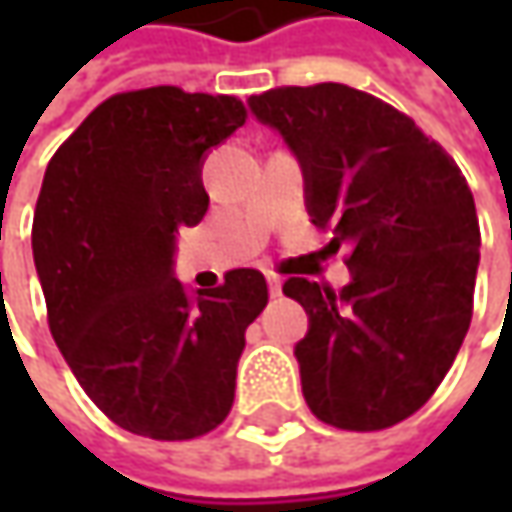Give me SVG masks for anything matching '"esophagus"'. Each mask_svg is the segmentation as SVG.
<instances>
[{
	"label": "esophagus",
	"mask_w": 512,
	"mask_h": 512,
	"mask_svg": "<svg viewBox=\"0 0 512 512\" xmlns=\"http://www.w3.org/2000/svg\"><path fill=\"white\" fill-rule=\"evenodd\" d=\"M267 285H270V296H279V293H282V279H279L276 273L267 276Z\"/></svg>",
	"instance_id": "1"
}]
</instances>
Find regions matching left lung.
Masks as SVG:
<instances>
[{"mask_svg": "<svg viewBox=\"0 0 512 512\" xmlns=\"http://www.w3.org/2000/svg\"><path fill=\"white\" fill-rule=\"evenodd\" d=\"M305 173L310 222L350 247V285L290 276L307 313L296 344L302 393L339 430H384L422 407L447 376L473 319L479 219L447 150L393 105L322 82L250 96Z\"/></svg>", "mask_w": 512, "mask_h": 512, "instance_id": "obj_1", "label": "left lung"}]
</instances>
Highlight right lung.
<instances>
[{
	"instance_id": "1",
	"label": "right lung",
	"mask_w": 512,
	"mask_h": 512,
	"mask_svg": "<svg viewBox=\"0 0 512 512\" xmlns=\"http://www.w3.org/2000/svg\"><path fill=\"white\" fill-rule=\"evenodd\" d=\"M247 119L236 96L173 85L105 99L48 162L33 262L53 342L110 422L156 442L225 422L247 325L265 310L253 267L190 293L176 236L202 222V162Z\"/></svg>"
}]
</instances>
